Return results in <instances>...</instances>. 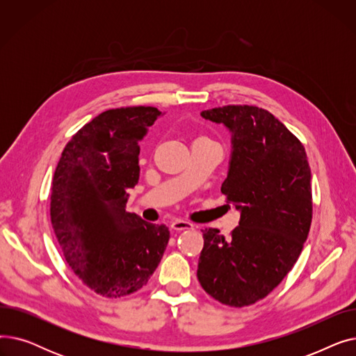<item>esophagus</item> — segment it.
I'll return each instance as SVG.
<instances>
[{
	"mask_svg": "<svg viewBox=\"0 0 356 356\" xmlns=\"http://www.w3.org/2000/svg\"><path fill=\"white\" fill-rule=\"evenodd\" d=\"M172 229L175 231H186V229H193V223L183 220V219H176L172 222Z\"/></svg>",
	"mask_w": 356,
	"mask_h": 356,
	"instance_id": "esophagus-1",
	"label": "esophagus"
}]
</instances>
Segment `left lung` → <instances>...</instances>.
<instances>
[{"label": "left lung", "instance_id": "1", "mask_svg": "<svg viewBox=\"0 0 356 356\" xmlns=\"http://www.w3.org/2000/svg\"><path fill=\"white\" fill-rule=\"evenodd\" d=\"M200 115L232 133L220 192L241 219L229 236L202 229L197 278L215 300L244 307L282 283L303 250L313 213L310 165L302 141L263 108L227 105Z\"/></svg>", "mask_w": 356, "mask_h": 356}]
</instances>
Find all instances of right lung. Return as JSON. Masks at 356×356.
<instances>
[{
    "mask_svg": "<svg viewBox=\"0 0 356 356\" xmlns=\"http://www.w3.org/2000/svg\"><path fill=\"white\" fill-rule=\"evenodd\" d=\"M161 117L154 106L108 109L63 148L50 195L51 227L69 267L104 297L140 290L160 264L170 232L125 211L138 183V143Z\"/></svg>",
    "mask_w": 356,
    "mask_h": 356,
    "instance_id": "add662e5",
    "label": "right lung"
}]
</instances>
